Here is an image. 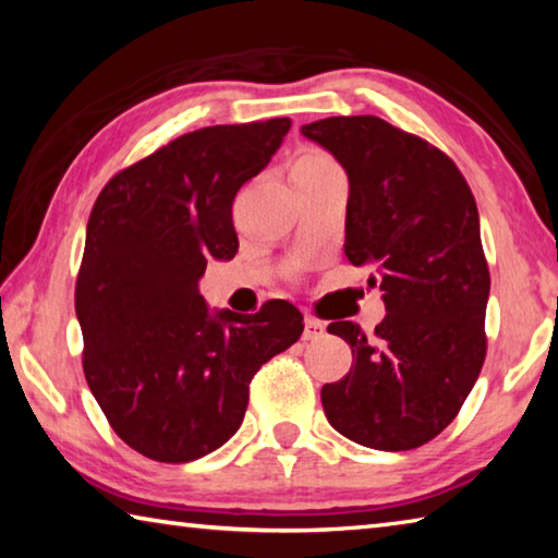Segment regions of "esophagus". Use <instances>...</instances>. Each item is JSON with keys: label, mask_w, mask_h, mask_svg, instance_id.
<instances>
[{"label": "esophagus", "mask_w": 558, "mask_h": 558, "mask_svg": "<svg viewBox=\"0 0 558 558\" xmlns=\"http://www.w3.org/2000/svg\"><path fill=\"white\" fill-rule=\"evenodd\" d=\"M323 332H325V325L319 323V319H315V317H305V332H302V339H317V337H323Z\"/></svg>", "instance_id": "esophagus-1"}]
</instances>
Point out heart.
<instances>
[{
	"instance_id": "obj_1",
	"label": "heart",
	"mask_w": 558,
	"mask_h": 558,
	"mask_svg": "<svg viewBox=\"0 0 558 558\" xmlns=\"http://www.w3.org/2000/svg\"><path fill=\"white\" fill-rule=\"evenodd\" d=\"M335 167H337L335 159L327 153H319V149H307V153L295 157L290 172H295V169H335Z\"/></svg>"
}]
</instances>
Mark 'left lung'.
I'll use <instances>...</instances> for the list:
<instances>
[{
    "instance_id": "8db88e82",
    "label": "left lung",
    "mask_w": 558,
    "mask_h": 558,
    "mask_svg": "<svg viewBox=\"0 0 558 558\" xmlns=\"http://www.w3.org/2000/svg\"><path fill=\"white\" fill-rule=\"evenodd\" d=\"M349 177L344 253L374 270L386 317L352 347V369L323 386L332 428L374 450H411L456 418L483 369L489 270L480 216L456 162L376 116L302 125Z\"/></svg>"
}]
</instances>
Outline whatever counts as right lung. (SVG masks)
<instances>
[{
  "label": "right lung",
  "instance_id": "right-lung-1",
  "mask_svg": "<svg viewBox=\"0 0 558 558\" xmlns=\"http://www.w3.org/2000/svg\"><path fill=\"white\" fill-rule=\"evenodd\" d=\"M290 118L202 128L118 172L93 204L75 280L83 374L112 430L140 456L189 462L241 428L248 384L290 344L302 315L211 313L206 260L239 251L231 206L270 162Z\"/></svg>",
  "mask_w": 558,
  "mask_h": 558
}]
</instances>
